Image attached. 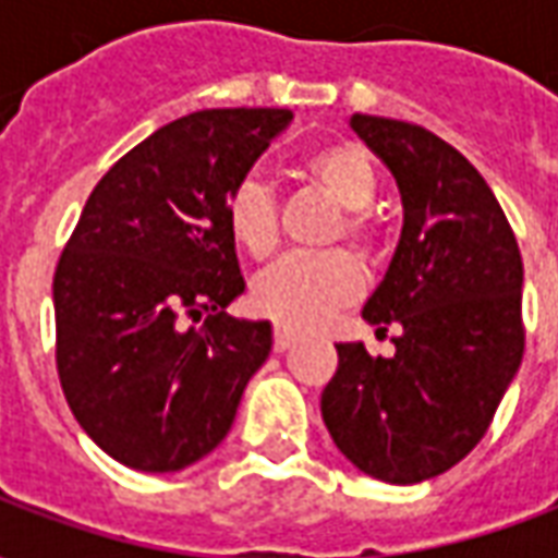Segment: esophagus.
<instances>
[{
  "instance_id": "obj_1",
  "label": "esophagus",
  "mask_w": 558,
  "mask_h": 558,
  "mask_svg": "<svg viewBox=\"0 0 558 558\" xmlns=\"http://www.w3.org/2000/svg\"><path fill=\"white\" fill-rule=\"evenodd\" d=\"M295 343V335H292L290 328H275V350L278 352H287Z\"/></svg>"
}]
</instances>
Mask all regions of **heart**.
<instances>
[{"label":"heart","mask_w":558,"mask_h":558,"mask_svg":"<svg viewBox=\"0 0 558 558\" xmlns=\"http://www.w3.org/2000/svg\"><path fill=\"white\" fill-rule=\"evenodd\" d=\"M304 175L340 206L331 239H350L364 256L379 247V220L371 203L379 194V170L371 151L352 140L314 148L302 163ZM230 239L254 259H268L278 247V199L259 179H244L227 196ZM362 268L347 251L287 256L259 275L251 292L256 314L283 328H314L359 299Z\"/></svg>","instance_id":"obj_1"}]
</instances>
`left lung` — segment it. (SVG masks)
I'll use <instances>...</instances> for the list:
<instances>
[{
    "instance_id": "1",
    "label": "left lung",
    "mask_w": 558,
    "mask_h": 558,
    "mask_svg": "<svg viewBox=\"0 0 558 558\" xmlns=\"http://www.w3.org/2000/svg\"><path fill=\"white\" fill-rule=\"evenodd\" d=\"M350 128L403 199L398 251L362 311L376 331L400 335L391 359L338 343L323 421L364 475L418 484L481 442L523 362V259L502 206L454 146L383 116L355 113Z\"/></svg>"
}]
</instances>
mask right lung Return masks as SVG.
<instances>
[{
	"instance_id": "add662e5",
	"label": "right lung",
	"mask_w": 558,
	"mask_h": 558,
	"mask_svg": "<svg viewBox=\"0 0 558 558\" xmlns=\"http://www.w3.org/2000/svg\"><path fill=\"white\" fill-rule=\"evenodd\" d=\"M290 110H199L104 172L53 275L56 371L80 427L140 472H179L230 433L271 352L244 292L227 196Z\"/></svg>"
}]
</instances>
